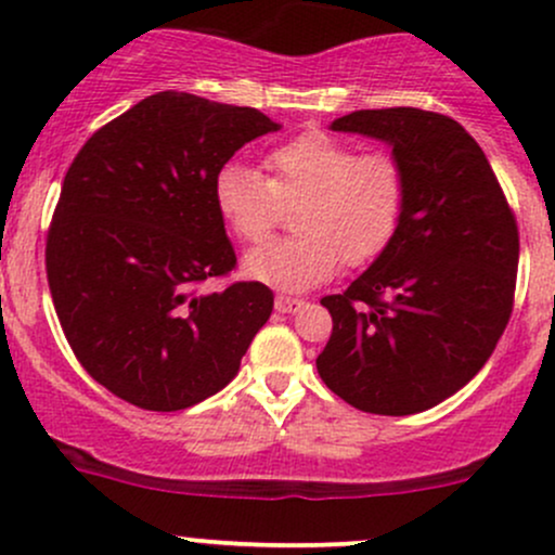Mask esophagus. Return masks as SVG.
Returning <instances> with one entry per match:
<instances>
[{"label": "esophagus", "instance_id": "esophagus-1", "mask_svg": "<svg viewBox=\"0 0 555 555\" xmlns=\"http://www.w3.org/2000/svg\"><path fill=\"white\" fill-rule=\"evenodd\" d=\"M273 305H276L279 313H297V310L305 305V299L289 297V295H276V299H273Z\"/></svg>", "mask_w": 555, "mask_h": 555}]
</instances>
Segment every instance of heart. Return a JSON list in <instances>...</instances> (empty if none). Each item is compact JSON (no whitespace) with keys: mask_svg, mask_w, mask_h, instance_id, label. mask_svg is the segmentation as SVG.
Listing matches in <instances>:
<instances>
[{"mask_svg":"<svg viewBox=\"0 0 555 555\" xmlns=\"http://www.w3.org/2000/svg\"><path fill=\"white\" fill-rule=\"evenodd\" d=\"M266 177L245 164H224L214 180V203L229 232L258 242L297 206L292 237L269 240L245 256V273L282 292L326 282L339 260L365 266L386 250L406 206V171L388 151L310 130L271 149Z\"/></svg>","mask_w":555,"mask_h":555,"instance_id":"1","label":"heart"}]
</instances>
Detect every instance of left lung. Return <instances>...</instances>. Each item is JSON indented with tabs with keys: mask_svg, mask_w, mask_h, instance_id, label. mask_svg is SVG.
Listing matches in <instances>:
<instances>
[{
	"mask_svg": "<svg viewBox=\"0 0 555 555\" xmlns=\"http://www.w3.org/2000/svg\"><path fill=\"white\" fill-rule=\"evenodd\" d=\"M331 130L386 140L406 171L388 247L328 308L315 365L336 397L373 415H415L480 373L514 308L519 229L475 138L438 112L393 106Z\"/></svg>",
	"mask_w": 555,
	"mask_h": 555,
	"instance_id": "obj_1",
	"label": "left lung"
}]
</instances>
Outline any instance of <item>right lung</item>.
Masks as SVG:
<instances>
[{
  "mask_svg": "<svg viewBox=\"0 0 555 555\" xmlns=\"http://www.w3.org/2000/svg\"><path fill=\"white\" fill-rule=\"evenodd\" d=\"M273 130L250 106L162 91L95 130L69 164L47 234L49 289L75 358L114 397L177 412L237 375L273 292L201 289L237 266L214 180Z\"/></svg>",
  "mask_w": 555,
  "mask_h": 555,
  "instance_id": "right-lung-1",
  "label": "right lung"
}]
</instances>
